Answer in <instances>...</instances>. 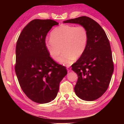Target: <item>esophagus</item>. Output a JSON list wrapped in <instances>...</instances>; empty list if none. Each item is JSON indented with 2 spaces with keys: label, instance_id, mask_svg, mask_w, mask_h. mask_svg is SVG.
Here are the masks:
<instances>
[{
  "label": "esophagus",
  "instance_id": "1",
  "mask_svg": "<svg viewBox=\"0 0 124 124\" xmlns=\"http://www.w3.org/2000/svg\"><path fill=\"white\" fill-rule=\"evenodd\" d=\"M67 70H68V72H70V71L71 70V68L70 67H67Z\"/></svg>",
  "mask_w": 124,
  "mask_h": 124
}]
</instances>
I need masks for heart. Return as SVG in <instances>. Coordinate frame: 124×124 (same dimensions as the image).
Returning <instances> with one entry per match:
<instances>
[{"label":"heart","instance_id":"obj_1","mask_svg":"<svg viewBox=\"0 0 124 124\" xmlns=\"http://www.w3.org/2000/svg\"><path fill=\"white\" fill-rule=\"evenodd\" d=\"M88 42V33L85 27L63 24L56 27L50 33V39L45 47L50 57L58 61L61 53H64L58 60L61 64L70 66L84 53Z\"/></svg>","mask_w":124,"mask_h":124}]
</instances>
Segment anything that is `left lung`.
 I'll use <instances>...</instances> for the list:
<instances>
[{"mask_svg": "<svg viewBox=\"0 0 124 124\" xmlns=\"http://www.w3.org/2000/svg\"><path fill=\"white\" fill-rule=\"evenodd\" d=\"M63 23L79 24L85 27L88 42L84 53L73 64L72 70L78 76L74 91L80 99L92 101L103 95L114 71L112 50L101 26L92 18L81 16Z\"/></svg>", "mask_w": 124, "mask_h": 124, "instance_id": "obj_1", "label": "left lung"}]
</instances>
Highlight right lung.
I'll list each match as a JSON object with an SVG mask.
<instances>
[{
	"mask_svg": "<svg viewBox=\"0 0 124 124\" xmlns=\"http://www.w3.org/2000/svg\"><path fill=\"white\" fill-rule=\"evenodd\" d=\"M58 24L52 20H33L23 29L17 41L16 74L22 91L38 103L54 100L67 74L65 67L54 62L45 47L47 33Z\"/></svg>",
	"mask_w": 124,
	"mask_h": 124,
	"instance_id": "right-lung-1",
	"label": "right lung"
}]
</instances>
